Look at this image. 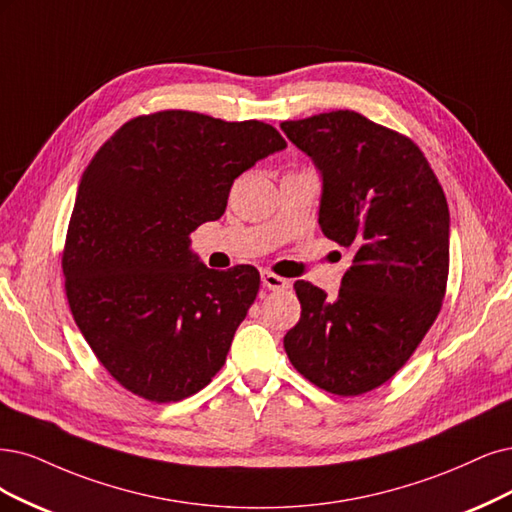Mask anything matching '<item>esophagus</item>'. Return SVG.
Returning <instances> with one entry per match:
<instances>
[{"instance_id": "esophagus-1", "label": "esophagus", "mask_w": 512, "mask_h": 512, "mask_svg": "<svg viewBox=\"0 0 512 512\" xmlns=\"http://www.w3.org/2000/svg\"><path fill=\"white\" fill-rule=\"evenodd\" d=\"M261 285L266 287V289H270V291H282V289H289L291 287V280L280 278V276H276V274L266 270V272H261Z\"/></svg>"}]
</instances>
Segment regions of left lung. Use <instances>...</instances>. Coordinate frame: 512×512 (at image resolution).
Listing matches in <instances>:
<instances>
[{
    "mask_svg": "<svg viewBox=\"0 0 512 512\" xmlns=\"http://www.w3.org/2000/svg\"><path fill=\"white\" fill-rule=\"evenodd\" d=\"M280 128L323 181L320 230L352 251L335 297L295 282L301 318L285 350L318 388L363 394L409 361L441 310L449 272L443 187L418 145L356 111Z\"/></svg>",
    "mask_w": 512,
    "mask_h": 512,
    "instance_id": "8db88e82",
    "label": "left lung"
}]
</instances>
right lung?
Wrapping results in <instances>:
<instances>
[{
    "label": "right lung",
    "instance_id": "add662e5",
    "mask_svg": "<svg viewBox=\"0 0 512 512\" xmlns=\"http://www.w3.org/2000/svg\"><path fill=\"white\" fill-rule=\"evenodd\" d=\"M285 147L257 120L160 111L126 122L86 166L65 289L88 346L126 390L175 403L223 367L259 272L206 268L189 234L225 213L236 177Z\"/></svg>",
    "mask_w": 512,
    "mask_h": 512
}]
</instances>
